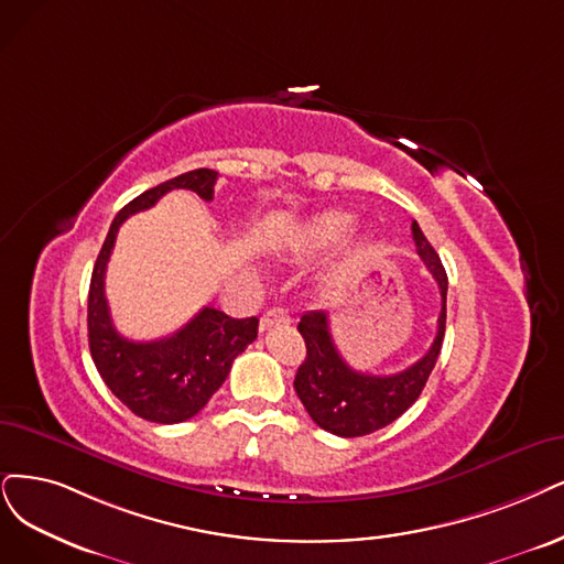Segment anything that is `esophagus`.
Returning <instances> with one entry per match:
<instances>
[{
	"label": "esophagus",
	"mask_w": 564,
	"mask_h": 564,
	"mask_svg": "<svg viewBox=\"0 0 564 564\" xmlns=\"http://www.w3.org/2000/svg\"><path fill=\"white\" fill-rule=\"evenodd\" d=\"M285 323H290V314H288L285 308L274 306V308H267V311H264V316H262V321H260V329L264 332V329H269V327L285 325Z\"/></svg>",
	"instance_id": "obj_1"
}]
</instances>
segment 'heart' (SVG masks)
Returning <instances> with one entry per match:
<instances>
[{
  "label": "heart",
  "instance_id": "b5f03b06",
  "mask_svg": "<svg viewBox=\"0 0 564 564\" xmlns=\"http://www.w3.org/2000/svg\"><path fill=\"white\" fill-rule=\"evenodd\" d=\"M352 225V216L341 208H329V212L311 216L290 235V246L297 250L300 256H311L335 246Z\"/></svg>",
  "mask_w": 564,
  "mask_h": 564
}]
</instances>
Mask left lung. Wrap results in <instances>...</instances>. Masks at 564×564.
Returning <instances> with one entry per match:
<instances>
[{
    "label": "left lung",
    "mask_w": 564,
    "mask_h": 564,
    "mask_svg": "<svg viewBox=\"0 0 564 564\" xmlns=\"http://www.w3.org/2000/svg\"><path fill=\"white\" fill-rule=\"evenodd\" d=\"M415 250L434 276L442 293V314L436 321V337L425 356L409 369L390 377H373L352 369L335 346L327 311H306L297 329L306 344V358L297 369L295 390L311 421L337 436H365L390 425L421 398L430 373L440 358L446 329V269L423 229L411 225Z\"/></svg>",
    "instance_id": "left-lung-1"
}]
</instances>
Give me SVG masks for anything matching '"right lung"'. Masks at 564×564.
I'll list each match as a JSON object with an SVG mask.
<instances>
[{
	"label": "right lung",
	"mask_w": 564,
	"mask_h": 564,
	"mask_svg": "<svg viewBox=\"0 0 564 564\" xmlns=\"http://www.w3.org/2000/svg\"><path fill=\"white\" fill-rule=\"evenodd\" d=\"M216 178L218 172L214 170L185 172L122 206L93 269L88 293L90 356L99 377L116 398L139 419L151 423H183L199 413L227 379L235 358L248 344L256 341L258 318H229L214 306H204L172 337L160 341H132L113 327L107 295H104V274H107L118 229L132 214L151 208L162 195L176 187H185L204 202H212Z\"/></svg>",
	"instance_id": "right-lung-1"
}]
</instances>
